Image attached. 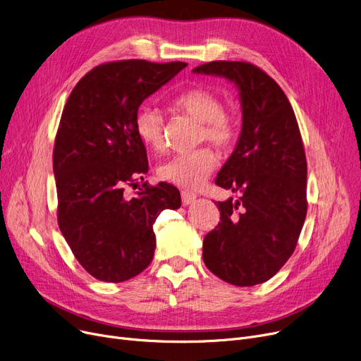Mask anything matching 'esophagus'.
I'll use <instances>...</instances> for the list:
<instances>
[{
	"mask_svg": "<svg viewBox=\"0 0 361 361\" xmlns=\"http://www.w3.org/2000/svg\"><path fill=\"white\" fill-rule=\"evenodd\" d=\"M196 195L195 193H190V192H181V200H183V204L184 206H188L196 202Z\"/></svg>",
	"mask_w": 361,
	"mask_h": 361,
	"instance_id": "1",
	"label": "esophagus"
}]
</instances>
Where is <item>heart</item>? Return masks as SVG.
Segmentation results:
<instances>
[{"label":"heart","mask_w":361,"mask_h":361,"mask_svg":"<svg viewBox=\"0 0 361 361\" xmlns=\"http://www.w3.org/2000/svg\"><path fill=\"white\" fill-rule=\"evenodd\" d=\"M173 108L199 121V142L207 140L219 149H228L237 139L234 120L224 114L222 101L206 89H190L173 99ZM136 133L140 140L154 150L165 146V118L154 106H143L136 117ZM216 155L209 147L184 152L164 162L158 176L178 187L196 188L206 181L216 166Z\"/></svg>","instance_id":"obj_1"}]
</instances>
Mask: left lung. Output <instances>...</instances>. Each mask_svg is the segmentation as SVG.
Wrapping results in <instances>:
<instances>
[{"mask_svg":"<svg viewBox=\"0 0 361 361\" xmlns=\"http://www.w3.org/2000/svg\"><path fill=\"white\" fill-rule=\"evenodd\" d=\"M238 89L243 124L216 185L241 193L218 202L221 222L203 240V262L237 287L271 279L293 255L307 214V162L293 106L278 83L243 61H212L193 70Z\"/></svg>","mask_w":361,"mask_h":361,"instance_id":"left-lung-1","label":"left lung"}]
</instances>
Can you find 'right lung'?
<instances>
[{
    "mask_svg": "<svg viewBox=\"0 0 361 361\" xmlns=\"http://www.w3.org/2000/svg\"><path fill=\"white\" fill-rule=\"evenodd\" d=\"M185 66L145 60L101 64L67 99L54 146L59 226L74 257L99 281L123 282L143 272L157 247L155 219L181 206L171 184L139 188L131 199L124 185L143 180L149 169L136 133L139 106Z\"/></svg>",
    "mask_w": 361,
    "mask_h": 361,
    "instance_id": "1",
    "label": "right lung"
}]
</instances>
